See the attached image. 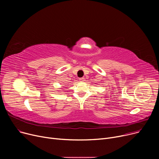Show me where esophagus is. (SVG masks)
<instances>
[{
  "mask_svg": "<svg viewBox=\"0 0 159 159\" xmlns=\"http://www.w3.org/2000/svg\"><path fill=\"white\" fill-rule=\"evenodd\" d=\"M79 80H80V81H84L85 80L84 78H80Z\"/></svg>",
  "mask_w": 159,
  "mask_h": 159,
  "instance_id": "obj_1",
  "label": "esophagus"
}]
</instances>
